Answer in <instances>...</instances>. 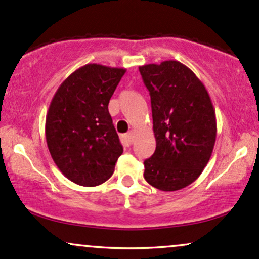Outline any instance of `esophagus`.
<instances>
[{"label": "esophagus", "instance_id": "1", "mask_svg": "<svg viewBox=\"0 0 259 259\" xmlns=\"http://www.w3.org/2000/svg\"><path fill=\"white\" fill-rule=\"evenodd\" d=\"M121 142L124 147H130L132 144V132L126 133V135L121 136Z\"/></svg>", "mask_w": 259, "mask_h": 259}]
</instances>
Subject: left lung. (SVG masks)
Masks as SVG:
<instances>
[{"label":"left lung","instance_id":"1","mask_svg":"<svg viewBox=\"0 0 259 259\" xmlns=\"http://www.w3.org/2000/svg\"><path fill=\"white\" fill-rule=\"evenodd\" d=\"M149 91L155 152L144 161V179L165 192L185 188L207 166L217 118L204 84L179 61L139 67Z\"/></svg>","mask_w":259,"mask_h":259}]
</instances>
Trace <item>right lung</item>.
Segmentation results:
<instances>
[{"label":"right lung","mask_w":259,"mask_h":259,"mask_svg":"<svg viewBox=\"0 0 259 259\" xmlns=\"http://www.w3.org/2000/svg\"><path fill=\"white\" fill-rule=\"evenodd\" d=\"M124 73V68L89 63L68 75L52 98L46 143L55 164L74 184L105 182L123 153L107 106Z\"/></svg>","instance_id":"1"}]
</instances>
